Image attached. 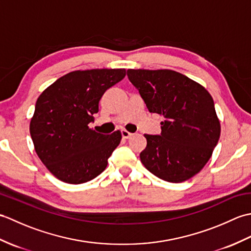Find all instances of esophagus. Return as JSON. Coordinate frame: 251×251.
Segmentation results:
<instances>
[{"instance_id":"34e87169","label":"esophagus","mask_w":251,"mask_h":251,"mask_svg":"<svg viewBox=\"0 0 251 251\" xmlns=\"http://www.w3.org/2000/svg\"><path fill=\"white\" fill-rule=\"evenodd\" d=\"M121 134H122V137L124 138V139H129V138L132 136L131 132L127 131V130H125V129H122V130H121Z\"/></svg>"}]
</instances>
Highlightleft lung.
<instances>
[{"label": "left lung", "mask_w": 251, "mask_h": 251, "mask_svg": "<svg viewBox=\"0 0 251 251\" xmlns=\"http://www.w3.org/2000/svg\"><path fill=\"white\" fill-rule=\"evenodd\" d=\"M151 113L164 117L161 135H145L140 159L149 172L168 182L194 177L212 155L220 137V121L208 90L168 69H128Z\"/></svg>", "instance_id": "left-lung-1"}]
</instances>
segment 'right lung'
<instances>
[{"label": "right lung", "mask_w": 251, "mask_h": 251, "mask_svg": "<svg viewBox=\"0 0 251 251\" xmlns=\"http://www.w3.org/2000/svg\"><path fill=\"white\" fill-rule=\"evenodd\" d=\"M125 69H92L66 74L37 98L30 134L37 156L63 182L79 184L97 177L120 145V130L102 135L89 128L108 88Z\"/></svg>", "instance_id": "right-lung-1"}]
</instances>
